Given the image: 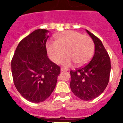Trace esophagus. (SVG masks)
<instances>
[{
  "label": "esophagus",
  "instance_id": "obj_1",
  "mask_svg": "<svg viewBox=\"0 0 123 123\" xmlns=\"http://www.w3.org/2000/svg\"><path fill=\"white\" fill-rule=\"evenodd\" d=\"M61 71H64V70H65V69H64L63 68H61Z\"/></svg>",
  "mask_w": 123,
  "mask_h": 123
}]
</instances>
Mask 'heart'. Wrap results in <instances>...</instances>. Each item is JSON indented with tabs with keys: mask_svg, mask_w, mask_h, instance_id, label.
I'll return each instance as SVG.
<instances>
[{
	"mask_svg": "<svg viewBox=\"0 0 123 123\" xmlns=\"http://www.w3.org/2000/svg\"><path fill=\"white\" fill-rule=\"evenodd\" d=\"M47 50L54 62H60L67 54L68 56L63 62L64 66H70L73 62L76 65H82L92 57L94 44L89 36L76 31H68L60 34L56 41H48Z\"/></svg>",
	"mask_w": 123,
	"mask_h": 123,
	"instance_id": "b5f03b06",
	"label": "heart"
}]
</instances>
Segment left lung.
I'll use <instances>...</instances> for the list:
<instances>
[{"label":"left lung","mask_w":123,"mask_h":123,"mask_svg":"<svg viewBox=\"0 0 123 123\" xmlns=\"http://www.w3.org/2000/svg\"><path fill=\"white\" fill-rule=\"evenodd\" d=\"M95 44L94 56L83 67L70 71L71 91L82 100L99 96L108 85L111 70L110 58L102 41L86 30Z\"/></svg>","instance_id":"8db88e82"}]
</instances>
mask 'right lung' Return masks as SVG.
<instances>
[{
    "label": "right lung",
    "mask_w": 123,
    "mask_h": 123,
    "mask_svg": "<svg viewBox=\"0 0 123 123\" xmlns=\"http://www.w3.org/2000/svg\"><path fill=\"white\" fill-rule=\"evenodd\" d=\"M46 29H36L23 39L12 60V73L17 91L33 103L44 102L54 91L60 67L47 56Z\"/></svg>",
    "instance_id": "add662e5"
}]
</instances>
